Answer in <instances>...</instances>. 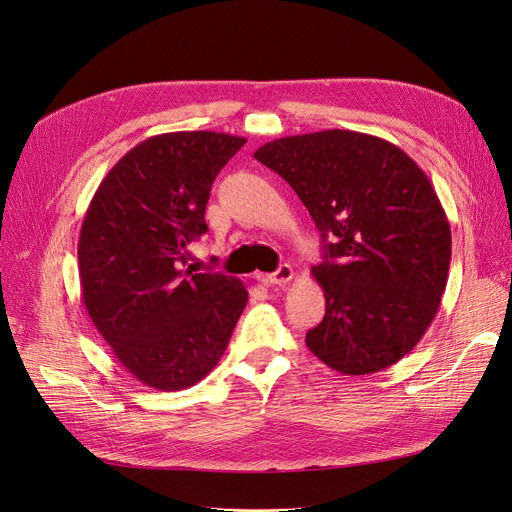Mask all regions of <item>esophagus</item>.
Returning a JSON list of instances; mask_svg holds the SVG:
<instances>
[{
	"label": "esophagus",
	"instance_id": "1",
	"mask_svg": "<svg viewBox=\"0 0 512 512\" xmlns=\"http://www.w3.org/2000/svg\"><path fill=\"white\" fill-rule=\"evenodd\" d=\"M291 278H293V268L285 263V266H280L272 274H266L261 280H263V285H268V287H282V285H287Z\"/></svg>",
	"mask_w": 512,
	"mask_h": 512
}]
</instances>
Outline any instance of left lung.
Returning <instances> with one entry per match:
<instances>
[{
	"mask_svg": "<svg viewBox=\"0 0 512 512\" xmlns=\"http://www.w3.org/2000/svg\"><path fill=\"white\" fill-rule=\"evenodd\" d=\"M253 156L295 189L323 236L312 274L327 306L306 333L310 352L346 375L401 361L437 314L451 261L449 221L424 170L354 130L282 137Z\"/></svg>",
	"mask_w": 512,
	"mask_h": 512,
	"instance_id": "8db88e82",
	"label": "left lung"
}]
</instances>
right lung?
I'll return each mask as SVG.
<instances>
[{
  "label": "right lung",
  "mask_w": 512,
  "mask_h": 512,
  "mask_svg": "<svg viewBox=\"0 0 512 512\" xmlns=\"http://www.w3.org/2000/svg\"><path fill=\"white\" fill-rule=\"evenodd\" d=\"M244 143L211 130L149 137L90 200L78 242L84 308L149 388L183 390L211 373L249 301L234 276L181 268L189 242L208 230L215 177Z\"/></svg>",
  "instance_id": "right-lung-1"
}]
</instances>
